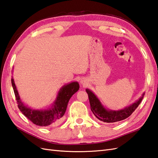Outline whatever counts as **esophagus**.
Here are the masks:
<instances>
[{
    "mask_svg": "<svg viewBox=\"0 0 158 158\" xmlns=\"http://www.w3.org/2000/svg\"><path fill=\"white\" fill-rule=\"evenodd\" d=\"M81 84H83V85H84V84H85V82H84L83 81H81Z\"/></svg>",
    "mask_w": 158,
    "mask_h": 158,
    "instance_id": "esophagus-1",
    "label": "esophagus"
}]
</instances>
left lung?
I'll list each match as a JSON object with an SVG mask.
<instances>
[{"instance_id":"8db88e82","label":"left lung","mask_w":158,"mask_h":158,"mask_svg":"<svg viewBox=\"0 0 158 158\" xmlns=\"http://www.w3.org/2000/svg\"><path fill=\"white\" fill-rule=\"evenodd\" d=\"M86 92L89 97L91 110L98 119L104 123L118 122L128 118L140 104L145 95L143 94L142 96L139 100L125 108L120 110H109L102 106L100 101L92 91L86 89Z\"/></svg>"}]
</instances>
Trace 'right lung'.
<instances>
[{"label": "right lung", "instance_id": "add662e5", "mask_svg": "<svg viewBox=\"0 0 158 158\" xmlns=\"http://www.w3.org/2000/svg\"><path fill=\"white\" fill-rule=\"evenodd\" d=\"M11 83L18 108L20 111L33 123L40 127L55 125L59 123L67 110L69 100L79 89V85L77 81L69 83L60 89L56 100L50 108L48 110H33L21 102L13 78L11 79Z\"/></svg>", "mask_w": 158, "mask_h": 158}]
</instances>
